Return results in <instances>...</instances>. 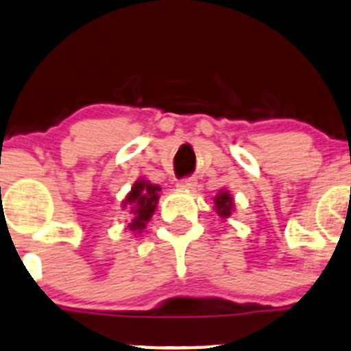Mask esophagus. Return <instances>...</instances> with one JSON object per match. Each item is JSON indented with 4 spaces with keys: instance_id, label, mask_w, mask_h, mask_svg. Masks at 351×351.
<instances>
[{
    "instance_id": "34e87169",
    "label": "esophagus",
    "mask_w": 351,
    "mask_h": 351,
    "mask_svg": "<svg viewBox=\"0 0 351 351\" xmlns=\"http://www.w3.org/2000/svg\"><path fill=\"white\" fill-rule=\"evenodd\" d=\"M176 186L182 190H192L193 186H195V180L193 178H183V180H178V183H176Z\"/></svg>"
}]
</instances>
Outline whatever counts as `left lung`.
<instances>
[{
  "label": "left lung",
  "instance_id": "8db88e82",
  "mask_svg": "<svg viewBox=\"0 0 351 351\" xmlns=\"http://www.w3.org/2000/svg\"><path fill=\"white\" fill-rule=\"evenodd\" d=\"M214 209H216L217 216L228 217L233 210V197L226 192V190H221L216 197H214Z\"/></svg>",
  "mask_w": 351,
  "mask_h": 351
}]
</instances>
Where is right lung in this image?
<instances>
[{
    "label": "right lung",
    "mask_w": 351,
    "mask_h": 351,
    "mask_svg": "<svg viewBox=\"0 0 351 351\" xmlns=\"http://www.w3.org/2000/svg\"><path fill=\"white\" fill-rule=\"evenodd\" d=\"M159 190H161V186L152 185L151 182H145V180L135 182V185L132 186V192L128 193L123 202L132 206L130 210L134 214V219L128 224L130 231L141 233L144 230L145 223H149V219L154 214L156 206H158Z\"/></svg>",
    "instance_id": "add662e5"
}]
</instances>
